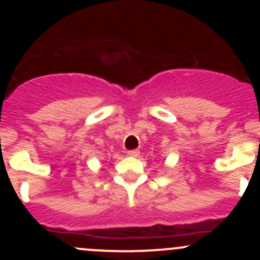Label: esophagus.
I'll return each mask as SVG.
<instances>
[{
	"instance_id": "esophagus-1",
	"label": "esophagus",
	"mask_w": 260,
	"mask_h": 260,
	"mask_svg": "<svg viewBox=\"0 0 260 260\" xmlns=\"http://www.w3.org/2000/svg\"><path fill=\"white\" fill-rule=\"evenodd\" d=\"M127 154L131 157H138L140 156V151L138 149H131V151L127 152Z\"/></svg>"
}]
</instances>
